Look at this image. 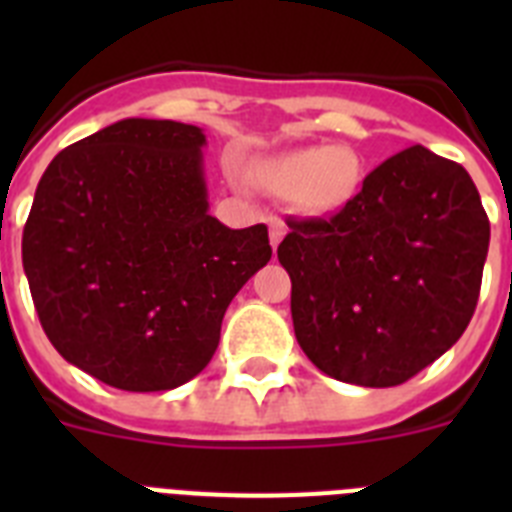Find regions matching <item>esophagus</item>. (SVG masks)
<instances>
[{
  "label": "esophagus",
  "instance_id": "34e87169",
  "mask_svg": "<svg viewBox=\"0 0 512 512\" xmlns=\"http://www.w3.org/2000/svg\"><path fill=\"white\" fill-rule=\"evenodd\" d=\"M284 235H287V225H284L282 220H274L269 228V241H271V248H274V251H277V246L282 243Z\"/></svg>",
  "mask_w": 512,
  "mask_h": 512
}]
</instances>
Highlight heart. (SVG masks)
<instances>
[{"mask_svg":"<svg viewBox=\"0 0 512 512\" xmlns=\"http://www.w3.org/2000/svg\"><path fill=\"white\" fill-rule=\"evenodd\" d=\"M253 176L277 197H289L307 217H330L346 210L364 184V158L348 143L297 148L253 166Z\"/></svg>","mask_w":512,"mask_h":512,"instance_id":"heart-1","label":"heart"}]
</instances>
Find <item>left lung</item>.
Masks as SVG:
<instances>
[{
	"mask_svg": "<svg viewBox=\"0 0 512 512\" xmlns=\"http://www.w3.org/2000/svg\"><path fill=\"white\" fill-rule=\"evenodd\" d=\"M277 248L307 359L359 387H395L446 354L474 315L490 220L467 169L410 146L330 220H289Z\"/></svg>",
	"mask_w": 512,
	"mask_h": 512,
	"instance_id": "obj_1",
	"label": "left lung"
}]
</instances>
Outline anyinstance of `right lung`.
<instances>
[{
  "mask_svg": "<svg viewBox=\"0 0 512 512\" xmlns=\"http://www.w3.org/2000/svg\"><path fill=\"white\" fill-rule=\"evenodd\" d=\"M197 125L128 117L53 158L22 233L48 341L125 392L182 387L210 364L238 289L271 259L269 230L210 215Z\"/></svg>",
  "mask_w": 512,
  "mask_h": 512,
  "instance_id": "1",
  "label": "right lung"
}]
</instances>
